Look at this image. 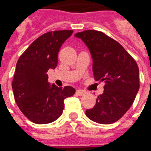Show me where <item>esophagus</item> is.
Listing matches in <instances>:
<instances>
[{
	"mask_svg": "<svg viewBox=\"0 0 151 151\" xmlns=\"http://www.w3.org/2000/svg\"><path fill=\"white\" fill-rule=\"evenodd\" d=\"M77 94L79 96H83L85 95L86 93V91H84V90H77Z\"/></svg>",
	"mask_w": 151,
	"mask_h": 151,
	"instance_id": "1",
	"label": "esophagus"
}]
</instances>
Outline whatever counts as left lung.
Segmentation results:
<instances>
[{"instance_id": "left-lung-1", "label": "left lung", "mask_w": 151, "mask_h": 151, "mask_svg": "<svg viewBox=\"0 0 151 151\" xmlns=\"http://www.w3.org/2000/svg\"><path fill=\"white\" fill-rule=\"evenodd\" d=\"M74 36L90 50L94 79L106 83L103 93L86 114L98 123H114L132 106L139 90L138 65L118 41L102 32L85 30Z\"/></svg>"}]
</instances>
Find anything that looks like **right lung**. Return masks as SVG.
Here are the masks:
<instances>
[{"mask_svg": "<svg viewBox=\"0 0 151 151\" xmlns=\"http://www.w3.org/2000/svg\"><path fill=\"white\" fill-rule=\"evenodd\" d=\"M73 30L44 33L22 53L17 62L13 77L14 98L26 118L36 124L57 120L64 110L65 98L75 93L72 86H50L47 72L55 69L61 45L72 35Z\"/></svg>", "mask_w": 151, "mask_h": 151, "instance_id": "obj_1", "label": "right lung"}]
</instances>
